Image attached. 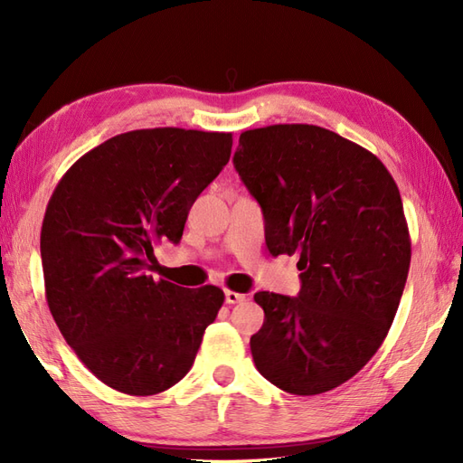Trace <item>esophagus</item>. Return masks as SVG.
Here are the masks:
<instances>
[{
  "mask_svg": "<svg viewBox=\"0 0 463 463\" xmlns=\"http://www.w3.org/2000/svg\"><path fill=\"white\" fill-rule=\"evenodd\" d=\"M244 298H247V294H241V292H234V290H224L226 304H237V302H242Z\"/></svg>",
  "mask_w": 463,
  "mask_h": 463,
  "instance_id": "obj_1",
  "label": "esophagus"
}]
</instances>
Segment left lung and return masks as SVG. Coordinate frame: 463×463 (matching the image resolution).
Here are the masks:
<instances>
[{
	"instance_id": "8db88e82",
	"label": "left lung",
	"mask_w": 463,
	"mask_h": 463,
	"mask_svg": "<svg viewBox=\"0 0 463 463\" xmlns=\"http://www.w3.org/2000/svg\"><path fill=\"white\" fill-rule=\"evenodd\" d=\"M232 163L260 204L269 252L300 257L297 298L254 294V366L288 394L338 388L378 352L406 287L398 186L376 155L317 125L244 131Z\"/></svg>"
}]
</instances>
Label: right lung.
Here are the masks:
<instances>
[{
	"mask_svg": "<svg viewBox=\"0 0 463 463\" xmlns=\"http://www.w3.org/2000/svg\"><path fill=\"white\" fill-rule=\"evenodd\" d=\"M232 133L176 127L111 137L57 183L42 226L45 297L65 342L113 390L153 396L191 370L224 292L146 274L231 159Z\"/></svg>",
	"mask_w": 463,
	"mask_h": 463,
	"instance_id": "1",
	"label": "right lung"
}]
</instances>
